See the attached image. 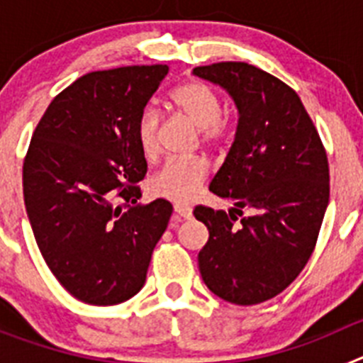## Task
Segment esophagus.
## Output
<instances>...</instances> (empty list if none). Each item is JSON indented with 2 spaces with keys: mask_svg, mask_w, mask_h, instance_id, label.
I'll return each mask as SVG.
<instances>
[{
  "mask_svg": "<svg viewBox=\"0 0 363 363\" xmlns=\"http://www.w3.org/2000/svg\"><path fill=\"white\" fill-rule=\"evenodd\" d=\"M174 213L178 214L179 218H185V220H189V218L192 216V207L191 205H185V203H176Z\"/></svg>",
  "mask_w": 363,
  "mask_h": 363,
  "instance_id": "1",
  "label": "esophagus"
}]
</instances>
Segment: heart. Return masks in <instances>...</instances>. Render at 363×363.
<instances>
[{"mask_svg":"<svg viewBox=\"0 0 363 363\" xmlns=\"http://www.w3.org/2000/svg\"><path fill=\"white\" fill-rule=\"evenodd\" d=\"M171 101L176 112L200 129L207 145L220 143L227 133L221 120V99L209 86L200 82H185L172 91ZM136 142L145 158H154L160 149V112L145 107L136 121ZM209 174L203 158H174L162 165L150 178L149 189L154 196L172 201H189L196 196L201 184Z\"/></svg>","mask_w":363,"mask_h":363,"instance_id":"1","label":"heart"}]
</instances>
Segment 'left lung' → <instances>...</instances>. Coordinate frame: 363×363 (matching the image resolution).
Returning a JSON list of instances; mask_svg holds the SVG:
<instances>
[{
	"mask_svg": "<svg viewBox=\"0 0 363 363\" xmlns=\"http://www.w3.org/2000/svg\"><path fill=\"white\" fill-rule=\"evenodd\" d=\"M192 74L225 89L240 116L209 185L234 207L194 209L209 229L198 265L221 300L255 306L287 289L313 255L329 203L327 154L301 99L281 79L243 62L196 67ZM243 208L253 214L244 217Z\"/></svg>",
	"mask_w": 363,
	"mask_h": 363,
	"instance_id": "obj_1",
	"label": "left lung"
}]
</instances>
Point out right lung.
Wrapping results in <instances>:
<instances>
[{
  "label": "right lung",
  "mask_w": 363,
  "mask_h": 363,
  "mask_svg": "<svg viewBox=\"0 0 363 363\" xmlns=\"http://www.w3.org/2000/svg\"><path fill=\"white\" fill-rule=\"evenodd\" d=\"M167 65L96 70L50 101L23 162V198L41 256L79 301L116 306L147 278L172 205H142L147 162L136 121Z\"/></svg>",
  "instance_id": "1"
}]
</instances>
